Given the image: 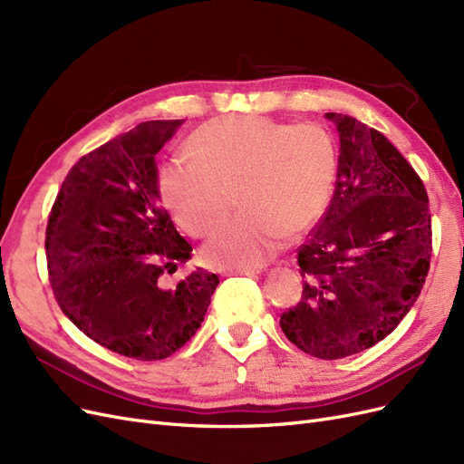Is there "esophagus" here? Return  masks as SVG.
<instances>
[{"mask_svg":"<svg viewBox=\"0 0 464 464\" xmlns=\"http://www.w3.org/2000/svg\"><path fill=\"white\" fill-rule=\"evenodd\" d=\"M259 273V269H234V271H228L227 275H247V276H251V275H257Z\"/></svg>","mask_w":464,"mask_h":464,"instance_id":"1","label":"esophagus"}]
</instances>
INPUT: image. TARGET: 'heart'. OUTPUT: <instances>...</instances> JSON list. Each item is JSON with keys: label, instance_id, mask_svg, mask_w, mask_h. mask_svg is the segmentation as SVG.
Segmentation results:
<instances>
[{"label": "heart", "instance_id": "1", "mask_svg": "<svg viewBox=\"0 0 464 464\" xmlns=\"http://www.w3.org/2000/svg\"><path fill=\"white\" fill-rule=\"evenodd\" d=\"M193 160H170L159 172L160 195L189 236L203 237L230 215L203 249L215 269L257 266L298 237L327 207L334 154L314 125L286 128L266 118L228 116L205 123L189 139Z\"/></svg>", "mask_w": 464, "mask_h": 464}]
</instances>
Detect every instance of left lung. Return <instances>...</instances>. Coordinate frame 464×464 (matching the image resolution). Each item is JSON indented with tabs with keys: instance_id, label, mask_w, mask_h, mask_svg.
Returning <instances> with one entry per match:
<instances>
[{
	"instance_id": "obj_1",
	"label": "left lung",
	"mask_w": 464,
	"mask_h": 464,
	"mask_svg": "<svg viewBox=\"0 0 464 464\" xmlns=\"http://www.w3.org/2000/svg\"><path fill=\"white\" fill-rule=\"evenodd\" d=\"M341 139L333 199L298 247L300 302L280 315L290 343L321 360L362 353L402 321L430 271L424 181L389 139L325 114Z\"/></svg>"
}]
</instances>
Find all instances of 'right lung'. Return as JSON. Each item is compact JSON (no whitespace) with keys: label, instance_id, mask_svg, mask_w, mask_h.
<instances>
[{"label":"right lung","instance_id":"right-lung-1","mask_svg":"<svg viewBox=\"0 0 464 464\" xmlns=\"http://www.w3.org/2000/svg\"><path fill=\"white\" fill-rule=\"evenodd\" d=\"M184 120L143 121L85 154L63 179L46 228V259L62 312L121 356H172L201 327L218 276H160L191 257L159 199L157 152Z\"/></svg>","mask_w":464,"mask_h":464}]
</instances>
